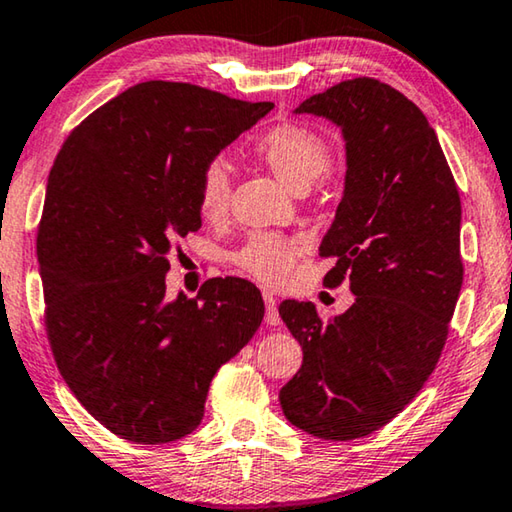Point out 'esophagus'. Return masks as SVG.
Segmentation results:
<instances>
[{
	"label": "esophagus",
	"instance_id": "esophagus-1",
	"mask_svg": "<svg viewBox=\"0 0 512 512\" xmlns=\"http://www.w3.org/2000/svg\"><path fill=\"white\" fill-rule=\"evenodd\" d=\"M264 305H266V323L268 325H280V311H277V300L271 291H264Z\"/></svg>",
	"mask_w": 512,
	"mask_h": 512
}]
</instances>
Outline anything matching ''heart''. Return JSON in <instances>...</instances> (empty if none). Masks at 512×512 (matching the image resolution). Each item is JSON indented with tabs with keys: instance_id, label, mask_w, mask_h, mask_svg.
<instances>
[{
	"instance_id": "1",
	"label": "heart",
	"mask_w": 512,
	"mask_h": 512,
	"mask_svg": "<svg viewBox=\"0 0 512 512\" xmlns=\"http://www.w3.org/2000/svg\"><path fill=\"white\" fill-rule=\"evenodd\" d=\"M255 153L293 192H307L329 167L327 142L316 131L300 124H277L268 128L257 137ZM228 201V167L219 160L210 162L198 183V210L205 219L216 221L228 210ZM300 253V239L259 232L250 237L232 259L241 271L255 280L264 284H282L289 280L291 268Z\"/></svg>"
}]
</instances>
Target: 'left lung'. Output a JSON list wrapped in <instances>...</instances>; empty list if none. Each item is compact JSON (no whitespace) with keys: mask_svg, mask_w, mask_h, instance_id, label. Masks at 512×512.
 <instances>
[{"mask_svg":"<svg viewBox=\"0 0 512 512\" xmlns=\"http://www.w3.org/2000/svg\"><path fill=\"white\" fill-rule=\"evenodd\" d=\"M293 112L341 128L348 169L320 255L336 257L327 287L350 280L357 298L329 323L314 302H282L302 366L280 404L311 436L354 440L420 393L445 348L463 284L461 198L436 131L391 85L361 76Z\"/></svg>","mask_w":512,"mask_h":512,"instance_id":"1","label":"left lung"}]
</instances>
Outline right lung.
<instances>
[{
  "label": "right lung",
  "mask_w": 512,
  "mask_h": 512,
  "mask_svg": "<svg viewBox=\"0 0 512 512\" xmlns=\"http://www.w3.org/2000/svg\"><path fill=\"white\" fill-rule=\"evenodd\" d=\"M273 110L189 83L146 81L103 103L63 144L38 228L56 366L117 436L171 443L203 420L212 377L264 318L255 284L212 277L167 298L173 241L201 228L198 183Z\"/></svg>",
  "instance_id": "add662e5"
}]
</instances>
